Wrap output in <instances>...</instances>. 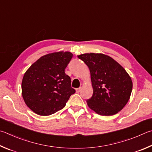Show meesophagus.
I'll use <instances>...</instances> for the list:
<instances>
[{
	"instance_id": "34e87169",
	"label": "esophagus",
	"mask_w": 152,
	"mask_h": 152,
	"mask_svg": "<svg viewBox=\"0 0 152 152\" xmlns=\"http://www.w3.org/2000/svg\"><path fill=\"white\" fill-rule=\"evenodd\" d=\"M76 92H77V93H79V92H80V91H81V88H76Z\"/></svg>"
}]
</instances>
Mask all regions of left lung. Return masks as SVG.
<instances>
[{
	"label": "left lung",
	"instance_id": "left-lung-1",
	"mask_svg": "<svg viewBox=\"0 0 152 152\" xmlns=\"http://www.w3.org/2000/svg\"><path fill=\"white\" fill-rule=\"evenodd\" d=\"M90 72L93 95L88 107L98 114L112 115L128 103L132 90L131 77L119 63L107 55L86 53L78 56Z\"/></svg>",
	"mask_w": 152,
	"mask_h": 152
}]
</instances>
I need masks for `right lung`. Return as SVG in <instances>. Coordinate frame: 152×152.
Masks as SVG:
<instances>
[{"instance_id": "1", "label": "right lung", "mask_w": 152, "mask_h": 152, "mask_svg": "<svg viewBox=\"0 0 152 152\" xmlns=\"http://www.w3.org/2000/svg\"><path fill=\"white\" fill-rule=\"evenodd\" d=\"M73 54L58 52L40 57L24 73L22 96L26 106L36 114L49 115L66 106L75 93L64 70Z\"/></svg>"}]
</instances>
